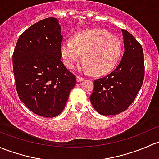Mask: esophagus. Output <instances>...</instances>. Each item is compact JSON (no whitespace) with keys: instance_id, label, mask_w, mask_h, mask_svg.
Returning <instances> with one entry per match:
<instances>
[{"instance_id":"obj_1","label":"esophagus","mask_w":159,"mask_h":159,"mask_svg":"<svg viewBox=\"0 0 159 159\" xmlns=\"http://www.w3.org/2000/svg\"><path fill=\"white\" fill-rule=\"evenodd\" d=\"M76 80H77V81H78V82H81V81H82L83 80H84V78H82V77H77V78H76Z\"/></svg>"}]
</instances>
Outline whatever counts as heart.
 Returning <instances> with one entry per match:
<instances>
[{
  "label": "heart",
  "instance_id": "heart-1",
  "mask_svg": "<svg viewBox=\"0 0 159 159\" xmlns=\"http://www.w3.org/2000/svg\"><path fill=\"white\" fill-rule=\"evenodd\" d=\"M61 54L65 64L70 68L84 54L86 68L92 75L100 76L115 68L122 54V44L107 30H88L78 33L72 41L62 42Z\"/></svg>",
  "mask_w": 159,
  "mask_h": 159
}]
</instances>
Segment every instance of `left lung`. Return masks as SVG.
Returning <instances> with one entry per match:
<instances>
[{"mask_svg":"<svg viewBox=\"0 0 159 159\" xmlns=\"http://www.w3.org/2000/svg\"><path fill=\"white\" fill-rule=\"evenodd\" d=\"M125 52L115 70L94 81L90 96L93 108L100 115H115L124 111L135 99L145 76L142 45L131 34L121 29Z\"/></svg>","mask_w":159,"mask_h":159,"instance_id":"1","label":"left lung"}]
</instances>
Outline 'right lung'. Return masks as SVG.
I'll list each match as a JSON object with an SVG mask.
<instances>
[{
    "label": "right lung",
    "instance_id": "obj_1",
    "mask_svg": "<svg viewBox=\"0 0 159 159\" xmlns=\"http://www.w3.org/2000/svg\"><path fill=\"white\" fill-rule=\"evenodd\" d=\"M61 30L54 17L40 20L19 37L13 54L19 98L28 109L44 118L61 113L76 84L61 60Z\"/></svg>",
    "mask_w": 159,
    "mask_h": 159
}]
</instances>
